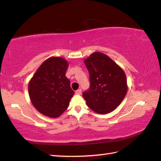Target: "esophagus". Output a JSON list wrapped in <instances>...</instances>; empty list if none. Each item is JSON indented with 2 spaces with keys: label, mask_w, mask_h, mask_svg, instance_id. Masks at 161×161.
<instances>
[{
  "label": "esophagus",
  "mask_w": 161,
  "mask_h": 161,
  "mask_svg": "<svg viewBox=\"0 0 161 161\" xmlns=\"http://www.w3.org/2000/svg\"><path fill=\"white\" fill-rule=\"evenodd\" d=\"M75 94L77 95L81 94V89H78L77 91H75Z\"/></svg>",
  "instance_id": "1"
}]
</instances>
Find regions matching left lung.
Listing matches in <instances>:
<instances>
[{
    "instance_id": "8db88e82",
    "label": "left lung",
    "mask_w": 161,
    "mask_h": 161,
    "mask_svg": "<svg viewBox=\"0 0 161 161\" xmlns=\"http://www.w3.org/2000/svg\"><path fill=\"white\" fill-rule=\"evenodd\" d=\"M90 75V88L83 93L91 109L100 114L112 112L127 92L124 70L105 54L96 52L84 60Z\"/></svg>"
}]
</instances>
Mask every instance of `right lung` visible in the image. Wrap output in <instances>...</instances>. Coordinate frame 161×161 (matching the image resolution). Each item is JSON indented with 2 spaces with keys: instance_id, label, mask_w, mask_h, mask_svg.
Instances as JSON below:
<instances>
[{
  "instance_id": "add662e5",
  "label": "right lung",
  "mask_w": 161,
  "mask_h": 161,
  "mask_svg": "<svg viewBox=\"0 0 161 161\" xmlns=\"http://www.w3.org/2000/svg\"><path fill=\"white\" fill-rule=\"evenodd\" d=\"M68 63L60 57L44 62L29 81L28 90L32 104L39 113L55 118L68 108L74 91L65 76Z\"/></svg>"
}]
</instances>
